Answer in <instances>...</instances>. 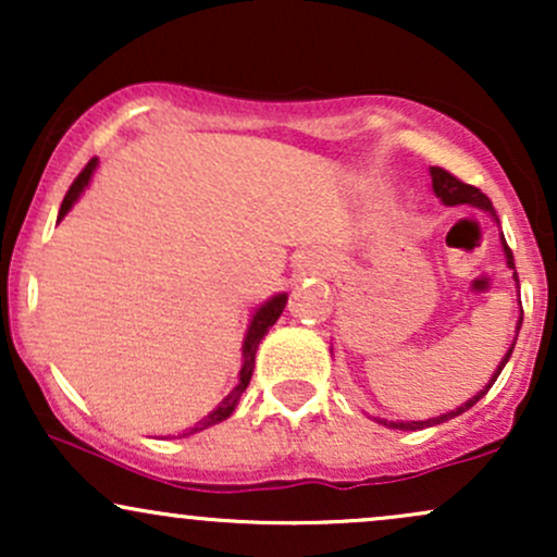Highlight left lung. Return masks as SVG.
Listing matches in <instances>:
<instances>
[{"mask_svg": "<svg viewBox=\"0 0 557 557\" xmlns=\"http://www.w3.org/2000/svg\"><path fill=\"white\" fill-rule=\"evenodd\" d=\"M432 188H434V194L443 198L447 207H453V203H474V207L484 209V212H490V214L497 220V214H495V209H492L490 198L484 196L482 190L476 188V185H469V183L458 181V177L453 175V172H447V170H443V168H432ZM503 246H505V257H508V267H510V270H516V264H513V251H510L508 243H505V240H503ZM516 283H519V274H516ZM521 322H523V314H521V319H519V327H516V332L521 330ZM513 345H516V343H513ZM513 345H510V350H508V354H505V359L500 361V367H497V372H495V376H492V380H490V385L484 387L479 395H474V398H471L469 403H463V406H458L456 411L443 413V417H434V419H426V421H408V424H406V421H398V424H393L395 430H424V426L443 424V421L458 417V413H463V411H469V408L474 406L476 400H482L484 395H487V389H490L492 385H495V380H497V376H500L503 367H505V363H508V359H510V354H513Z\"/></svg>", "mask_w": 557, "mask_h": 557, "instance_id": "left-lung-1", "label": "left lung"}]
</instances>
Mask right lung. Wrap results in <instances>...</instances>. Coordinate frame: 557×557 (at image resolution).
<instances>
[{"mask_svg": "<svg viewBox=\"0 0 557 557\" xmlns=\"http://www.w3.org/2000/svg\"><path fill=\"white\" fill-rule=\"evenodd\" d=\"M94 168H96V159H91V162H88L86 168L81 170V175L75 177L73 185H70V190L65 194V198H62L60 220L70 212V207H73V203H75V198H78V196H81V190L86 188V185H88V177H91ZM285 304H287V296L283 293V296H274L272 300H267V304L261 306V309L257 311V314H253V322H251V327H248L246 343H243V369H240V380H238V385H235L233 393H230L227 398L220 403V408H216V411L209 413V417L203 419L201 424H196L194 430H190L188 434H194V432H198V430H207V426H212V424H216V421L227 419L230 413L235 411V406H238L240 395L246 393L248 382H251V374H253V359H257V348H259L261 337H264L267 332H270L272 324L277 322L280 314H283Z\"/></svg>", "mask_w": 557, "mask_h": 557, "instance_id": "1", "label": "right lung"}]
</instances>
